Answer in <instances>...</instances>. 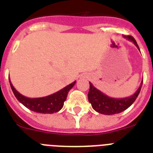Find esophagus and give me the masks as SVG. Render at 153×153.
I'll return each mask as SVG.
<instances>
[{
    "mask_svg": "<svg viewBox=\"0 0 153 153\" xmlns=\"http://www.w3.org/2000/svg\"><path fill=\"white\" fill-rule=\"evenodd\" d=\"M84 77H86V76H84Z\"/></svg>",
    "mask_w": 153,
    "mask_h": 153,
    "instance_id": "obj_1",
    "label": "esophagus"
}]
</instances>
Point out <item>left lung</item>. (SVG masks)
Segmentation results:
<instances>
[{
  "mask_svg": "<svg viewBox=\"0 0 153 153\" xmlns=\"http://www.w3.org/2000/svg\"><path fill=\"white\" fill-rule=\"evenodd\" d=\"M123 37L129 41L133 42V44H135V46L139 49L137 41L133 36H124ZM142 84L143 80L140 82V85L139 88L137 89V91H136L133 95L123 98H114L103 94L102 91L94 87L91 82H90L88 100L93 107V109L98 113L105 114V115H113V114H119V113L126 110V109H128V107L135 102L138 94L140 93Z\"/></svg>",
  "mask_w": 153,
  "mask_h": 153,
  "instance_id": "1",
  "label": "left lung"
}]
</instances>
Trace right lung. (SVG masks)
<instances>
[{
  "label": "right lung",
  "mask_w": 153,
  "mask_h": 153,
  "mask_svg": "<svg viewBox=\"0 0 153 153\" xmlns=\"http://www.w3.org/2000/svg\"><path fill=\"white\" fill-rule=\"evenodd\" d=\"M75 82L76 81L73 82L72 83L69 84L68 86H65L64 88L52 94L51 95L42 97V98H31L25 97L19 93L14 88L9 79V83L12 91L16 98H17V100L30 110L40 114H54L59 111L62 108L64 102L67 99L68 92L74 86Z\"/></svg>",
  "instance_id": "add662e5"
}]
</instances>
